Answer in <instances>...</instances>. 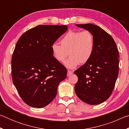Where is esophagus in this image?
<instances>
[{
    "label": "esophagus",
    "instance_id": "obj_1",
    "mask_svg": "<svg viewBox=\"0 0 129 129\" xmlns=\"http://www.w3.org/2000/svg\"><path fill=\"white\" fill-rule=\"evenodd\" d=\"M73 73V71H68V73H67V76H69L72 75Z\"/></svg>",
    "mask_w": 129,
    "mask_h": 129
}]
</instances>
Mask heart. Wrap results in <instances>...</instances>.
<instances>
[{"label": "heart", "mask_w": 129, "mask_h": 129, "mask_svg": "<svg viewBox=\"0 0 129 129\" xmlns=\"http://www.w3.org/2000/svg\"><path fill=\"white\" fill-rule=\"evenodd\" d=\"M61 45L54 43L51 47L53 57L59 62L64 63L69 69H73L79 64H85L92 56L94 48L93 34L88 30L84 31H69L60 41Z\"/></svg>", "instance_id": "1"}]
</instances>
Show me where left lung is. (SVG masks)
Masks as SVG:
<instances>
[{"label":"left lung","mask_w":129,"mask_h":129,"mask_svg":"<svg viewBox=\"0 0 129 129\" xmlns=\"http://www.w3.org/2000/svg\"><path fill=\"white\" fill-rule=\"evenodd\" d=\"M76 25L93 34L94 48L90 60L74 72L78 77L75 92L86 104H100L109 99L114 89L119 72L118 51L112 37L99 26Z\"/></svg>","instance_id":"left-lung-1"}]
</instances>
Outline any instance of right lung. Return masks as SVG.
Returning a JSON list of instances; mask_svg holds the SVG:
<instances>
[{"mask_svg": "<svg viewBox=\"0 0 129 129\" xmlns=\"http://www.w3.org/2000/svg\"><path fill=\"white\" fill-rule=\"evenodd\" d=\"M67 25H40L23 34L12 57V78L23 101L41 108L53 101L67 70L53 57L51 47Z\"/></svg>", "mask_w": 129, "mask_h": 129, "instance_id": "add662e5", "label": "right lung"}]
</instances>
